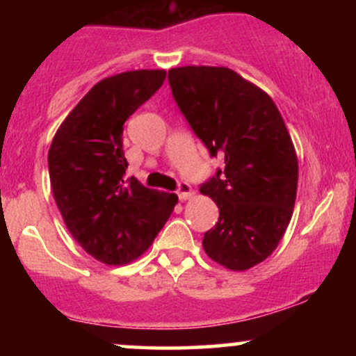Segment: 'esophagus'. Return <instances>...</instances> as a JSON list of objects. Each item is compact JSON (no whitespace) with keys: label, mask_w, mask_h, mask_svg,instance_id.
<instances>
[{"label":"esophagus","mask_w":356,"mask_h":356,"mask_svg":"<svg viewBox=\"0 0 356 356\" xmlns=\"http://www.w3.org/2000/svg\"><path fill=\"white\" fill-rule=\"evenodd\" d=\"M177 195H179V199H181V201H187V199H191L192 195H194V192H192L191 184H187V182H181V184H179V187H177Z\"/></svg>","instance_id":"esophagus-1"}]
</instances>
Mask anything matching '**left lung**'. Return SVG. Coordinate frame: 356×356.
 <instances>
[{
  "label": "left lung",
  "mask_w": 356,
  "mask_h": 356,
  "mask_svg": "<svg viewBox=\"0 0 356 356\" xmlns=\"http://www.w3.org/2000/svg\"><path fill=\"white\" fill-rule=\"evenodd\" d=\"M169 85L211 157L224 161V169L201 186L219 207L204 251L227 269L246 271L275 251L291 220L295 145L271 97L231 68H172Z\"/></svg>",
  "instance_id": "left-lung-1"
}]
</instances>
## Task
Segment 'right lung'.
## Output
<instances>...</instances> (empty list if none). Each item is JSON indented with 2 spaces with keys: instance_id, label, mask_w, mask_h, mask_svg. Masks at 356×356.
Here are the masks:
<instances>
[{
  "instance_id": "1",
  "label": "right lung",
  "mask_w": 356,
  "mask_h": 356,
  "mask_svg": "<svg viewBox=\"0 0 356 356\" xmlns=\"http://www.w3.org/2000/svg\"><path fill=\"white\" fill-rule=\"evenodd\" d=\"M165 70H134L93 85L56 130L48 150L51 192L68 231L108 266L149 249L177 195L125 179L124 124L162 87Z\"/></svg>"
}]
</instances>
